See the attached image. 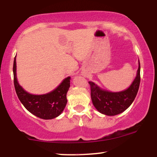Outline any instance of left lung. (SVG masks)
<instances>
[{
	"mask_svg": "<svg viewBox=\"0 0 157 157\" xmlns=\"http://www.w3.org/2000/svg\"><path fill=\"white\" fill-rule=\"evenodd\" d=\"M140 62L137 75L128 89L118 93H112L98 87L93 82H88L91 89V99L93 105L101 113L106 116H116L126 110L134 100L139 88Z\"/></svg>",
	"mask_w": 157,
	"mask_h": 157,
	"instance_id": "8db88e82",
	"label": "left lung"
}]
</instances>
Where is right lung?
I'll list each match as a JSON object with an SVG mask.
<instances>
[{
	"label": "right lung",
	"mask_w": 157,
	"mask_h": 157,
	"mask_svg": "<svg viewBox=\"0 0 157 157\" xmlns=\"http://www.w3.org/2000/svg\"><path fill=\"white\" fill-rule=\"evenodd\" d=\"M13 72L14 87L18 99L31 113L45 120L54 118L62 113L67 102V93L70 86V77L64 79L57 88L49 93L32 95L24 90L18 84L16 77V57Z\"/></svg>",
	"instance_id": "1"
}]
</instances>
